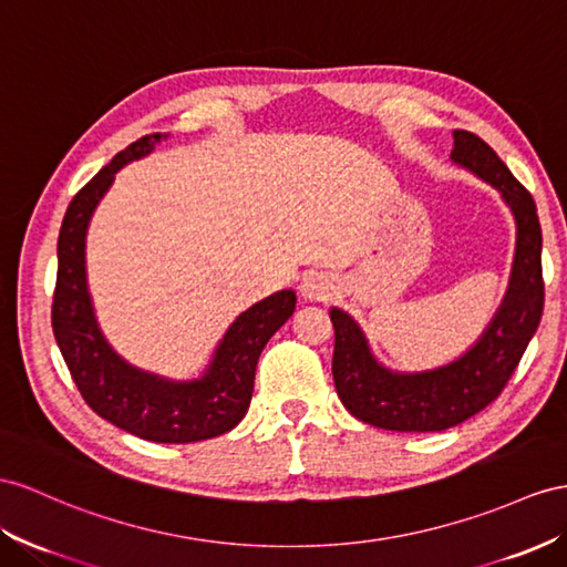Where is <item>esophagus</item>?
<instances>
[{"label":"esophagus","mask_w":567,"mask_h":567,"mask_svg":"<svg viewBox=\"0 0 567 567\" xmlns=\"http://www.w3.org/2000/svg\"><path fill=\"white\" fill-rule=\"evenodd\" d=\"M336 295V282L326 272H309L301 282V297L309 301H328Z\"/></svg>","instance_id":"34e87169"}]
</instances>
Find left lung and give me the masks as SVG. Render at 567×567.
Returning <instances> with one entry per match:
<instances>
[{
  "label": "left lung",
  "mask_w": 567,
  "mask_h": 567,
  "mask_svg": "<svg viewBox=\"0 0 567 567\" xmlns=\"http://www.w3.org/2000/svg\"><path fill=\"white\" fill-rule=\"evenodd\" d=\"M453 163L498 188L515 215L517 246L503 303L467 352L431 371H390L371 354L367 336L350 313L330 309L336 328L332 379L342 404L364 424L385 431H445L496 400L515 373L544 311L542 225L532 194L488 143L453 132Z\"/></svg>",
  "instance_id": "obj_1"
}]
</instances>
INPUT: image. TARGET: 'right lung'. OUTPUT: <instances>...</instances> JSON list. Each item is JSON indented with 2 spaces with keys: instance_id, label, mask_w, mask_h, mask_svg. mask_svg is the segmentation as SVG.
<instances>
[{
  "instance_id": "right-lung-1",
  "label": "right lung",
  "mask_w": 567,
  "mask_h": 567,
  "mask_svg": "<svg viewBox=\"0 0 567 567\" xmlns=\"http://www.w3.org/2000/svg\"><path fill=\"white\" fill-rule=\"evenodd\" d=\"M165 138L167 134H151L134 141L71 198L56 241L52 330L71 379L97 416L143 441L196 443L241 422L251 402L258 357L295 313L297 295L282 289L239 313L217 344L206 373L194 381H172L136 369L112 350L97 328L85 282V235L114 174Z\"/></svg>"
}]
</instances>
